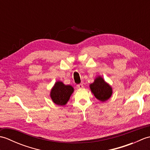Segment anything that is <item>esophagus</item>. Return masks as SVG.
Masks as SVG:
<instances>
[{
    "mask_svg": "<svg viewBox=\"0 0 150 150\" xmlns=\"http://www.w3.org/2000/svg\"><path fill=\"white\" fill-rule=\"evenodd\" d=\"M77 88H82L84 87V86H83V84L81 83V84H77Z\"/></svg>",
    "mask_w": 150,
    "mask_h": 150,
    "instance_id": "esophagus-1",
    "label": "esophagus"
}]
</instances>
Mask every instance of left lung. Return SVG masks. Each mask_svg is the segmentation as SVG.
<instances>
[{
  "mask_svg": "<svg viewBox=\"0 0 150 150\" xmlns=\"http://www.w3.org/2000/svg\"><path fill=\"white\" fill-rule=\"evenodd\" d=\"M90 87L95 97L100 101L107 100L112 94V88L101 77L95 79L93 83L90 84Z\"/></svg>",
  "mask_w": 150,
  "mask_h": 150,
  "instance_id": "1",
  "label": "left lung"
}]
</instances>
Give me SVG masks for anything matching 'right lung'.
I'll return each mask as SVG.
<instances>
[{"instance_id": "right-lung-1", "label": "right lung", "mask_w": 150, "mask_h": 150, "mask_svg": "<svg viewBox=\"0 0 150 150\" xmlns=\"http://www.w3.org/2000/svg\"><path fill=\"white\" fill-rule=\"evenodd\" d=\"M73 92V88L69 85H64L62 82H57L51 91L50 96L54 103L64 106L69 99Z\"/></svg>"}]
</instances>
